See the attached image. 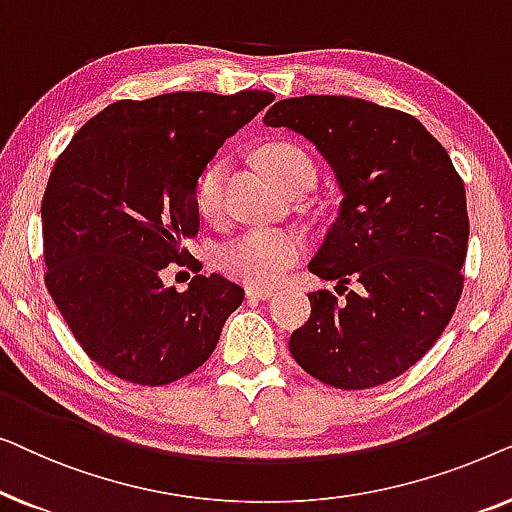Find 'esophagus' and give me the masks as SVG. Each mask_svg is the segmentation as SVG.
Here are the masks:
<instances>
[{
	"label": "esophagus",
	"mask_w": 512,
	"mask_h": 512,
	"mask_svg": "<svg viewBox=\"0 0 512 512\" xmlns=\"http://www.w3.org/2000/svg\"><path fill=\"white\" fill-rule=\"evenodd\" d=\"M247 296H249V298H256V300H268V298L275 296V291L268 289V286H254V284H249V286H247Z\"/></svg>",
	"instance_id": "34e87169"
}]
</instances>
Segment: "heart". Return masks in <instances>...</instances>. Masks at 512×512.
Returning a JSON list of instances; mask_svg holds the SVG:
<instances>
[{
    "instance_id": "heart-1",
    "label": "heart",
    "mask_w": 512,
    "mask_h": 512,
    "mask_svg": "<svg viewBox=\"0 0 512 512\" xmlns=\"http://www.w3.org/2000/svg\"><path fill=\"white\" fill-rule=\"evenodd\" d=\"M261 163L279 186H284L298 174H307L312 181L317 177L312 160L305 156V151L286 142L265 146ZM226 181V160H214L202 170L198 184H195V207H198L202 219L216 223L226 216ZM300 254H303V240L296 233L258 228L228 244L221 263L230 275L240 277L244 282L268 286L279 282L298 263Z\"/></svg>"
}]
</instances>
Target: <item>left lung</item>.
<instances>
[{"label": "left lung", "instance_id": "8db88e82", "mask_svg": "<svg viewBox=\"0 0 512 512\" xmlns=\"http://www.w3.org/2000/svg\"><path fill=\"white\" fill-rule=\"evenodd\" d=\"M263 123L310 139L335 172L340 214L310 272L354 284L345 300L307 293L312 314L291 333L293 359L335 389L394 380L457 310L468 247L464 181L415 116L375 102L291 97L272 104Z\"/></svg>", "mask_w": 512, "mask_h": 512}]
</instances>
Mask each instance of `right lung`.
<instances>
[{
	"instance_id": "obj_1",
	"label": "right lung",
	"mask_w": 512,
	"mask_h": 512,
	"mask_svg": "<svg viewBox=\"0 0 512 512\" xmlns=\"http://www.w3.org/2000/svg\"><path fill=\"white\" fill-rule=\"evenodd\" d=\"M272 100L268 90L121 100L60 153L41 202L46 289L107 373L160 387L212 356L244 289L212 272L179 293L163 284V270H202L186 249L200 230L195 184Z\"/></svg>"
}]
</instances>
